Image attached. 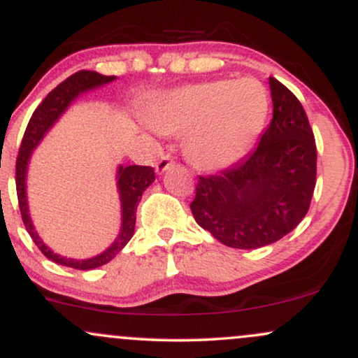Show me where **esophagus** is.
<instances>
[{"label": "esophagus", "mask_w": 358, "mask_h": 358, "mask_svg": "<svg viewBox=\"0 0 358 358\" xmlns=\"http://www.w3.org/2000/svg\"><path fill=\"white\" fill-rule=\"evenodd\" d=\"M171 166H173V162H171V158H170V156L165 155V156H162V159H159L158 163H156L155 170H156V173H158V175H162V173H165L166 170H170Z\"/></svg>", "instance_id": "obj_1"}]
</instances>
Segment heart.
Returning a JSON list of instances; mask_svg holds the SVG:
<instances>
[{
	"mask_svg": "<svg viewBox=\"0 0 358 358\" xmlns=\"http://www.w3.org/2000/svg\"><path fill=\"white\" fill-rule=\"evenodd\" d=\"M268 113V94L257 80H210L156 97L148 121L158 133L185 136L183 151L192 166L215 171L249 153Z\"/></svg>",
	"mask_w": 358,
	"mask_h": 358,
	"instance_id": "1",
	"label": "heart"
}]
</instances>
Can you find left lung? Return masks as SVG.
I'll return each instance as SVG.
<instances>
[{
  "label": "left lung",
  "mask_w": 358,
  "mask_h": 358,
  "mask_svg": "<svg viewBox=\"0 0 358 358\" xmlns=\"http://www.w3.org/2000/svg\"><path fill=\"white\" fill-rule=\"evenodd\" d=\"M273 119L256 150L220 175L199 176L196 224L224 245L259 249L305 219L316 185V145L301 102L269 77Z\"/></svg>",
  "instance_id": "obj_1"
}]
</instances>
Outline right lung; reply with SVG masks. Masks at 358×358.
I'll use <instances>...</instances> for the list:
<instances>
[{"mask_svg": "<svg viewBox=\"0 0 358 358\" xmlns=\"http://www.w3.org/2000/svg\"><path fill=\"white\" fill-rule=\"evenodd\" d=\"M116 80L114 76H102V73L92 71H80L73 76L65 79L62 84L57 85L55 89L48 94L42 101V104L35 109L34 116L28 122L27 131L20 146L18 159H16V193H18V203L20 212H22V219L28 234L36 244V248L43 252L50 261L57 262L60 266H67V268L89 271L96 269L99 266L108 264L110 259L116 257L117 252H121L122 248L131 241L134 234V225H136V208L139 200H141L143 192L155 182V170L151 166H117V192L119 200H121V229H119L117 237L114 239L113 244L108 249L102 250L97 256L89 259H72L60 256V254L53 252L45 242L40 239V236L35 231V225L31 222L30 210H28V199H27V173L28 165H30L31 153L36 146L40 145L45 134L52 129V126L59 121L62 114L69 109L80 94L89 92L102 85L109 84V82Z\"/></svg>", "mask_w": 358, "mask_h": 358, "instance_id": "1", "label": "right lung"}]
</instances>
